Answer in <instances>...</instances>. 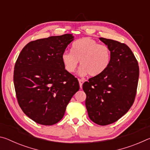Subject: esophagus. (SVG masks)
Listing matches in <instances>:
<instances>
[{
  "label": "esophagus",
  "mask_w": 150,
  "mask_h": 150,
  "mask_svg": "<svg viewBox=\"0 0 150 150\" xmlns=\"http://www.w3.org/2000/svg\"><path fill=\"white\" fill-rule=\"evenodd\" d=\"M84 82H85L84 79H79V86H80L81 88H82L83 84V83H84Z\"/></svg>",
  "instance_id": "esophagus-1"
}]
</instances>
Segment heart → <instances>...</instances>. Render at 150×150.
Listing matches in <instances>:
<instances>
[{"mask_svg":"<svg viewBox=\"0 0 150 150\" xmlns=\"http://www.w3.org/2000/svg\"><path fill=\"white\" fill-rule=\"evenodd\" d=\"M110 59L109 48L89 38L77 40L72 44L71 52L65 51L62 54V62L66 71L75 72L80 61L79 74H88L92 77L102 74L108 68Z\"/></svg>","mask_w":150,"mask_h":150,"instance_id":"b5f03b06","label":"heart"}]
</instances>
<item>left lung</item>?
<instances>
[{
	"label": "left lung",
	"instance_id": "8db88e82",
	"mask_svg": "<svg viewBox=\"0 0 150 150\" xmlns=\"http://www.w3.org/2000/svg\"><path fill=\"white\" fill-rule=\"evenodd\" d=\"M110 51L108 67L102 74L83 85L85 106L93 122L106 126L115 122L133 105L139 78V66L128 45L99 38Z\"/></svg>",
	"mask_w": 150,
	"mask_h": 150
}]
</instances>
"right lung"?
<instances>
[{
    "label": "right lung",
    "instance_id": "obj_1",
    "mask_svg": "<svg viewBox=\"0 0 150 150\" xmlns=\"http://www.w3.org/2000/svg\"><path fill=\"white\" fill-rule=\"evenodd\" d=\"M74 40L72 34L30 42L14 66V84L20 108L35 122L49 126L64 116L71 98L79 89L77 78L66 71L62 54Z\"/></svg>",
    "mask_w": 150,
    "mask_h": 150
}]
</instances>
